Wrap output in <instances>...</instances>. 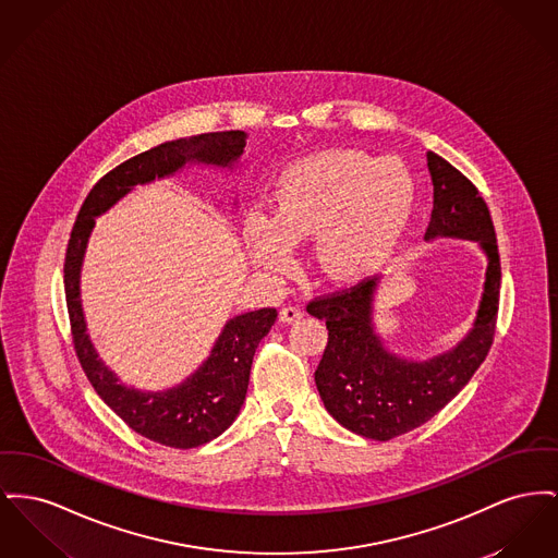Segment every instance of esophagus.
<instances>
[{
    "mask_svg": "<svg viewBox=\"0 0 558 558\" xmlns=\"http://www.w3.org/2000/svg\"><path fill=\"white\" fill-rule=\"evenodd\" d=\"M301 318H303V310L296 307V305H284V307L280 310V320H282L284 325H293V323L301 320Z\"/></svg>",
    "mask_w": 558,
    "mask_h": 558,
    "instance_id": "34e87169",
    "label": "esophagus"
}]
</instances>
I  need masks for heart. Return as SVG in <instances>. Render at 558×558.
Listing matches in <instances>:
<instances>
[{
	"label": "heart",
	"mask_w": 558,
	"mask_h": 558,
	"mask_svg": "<svg viewBox=\"0 0 558 558\" xmlns=\"http://www.w3.org/2000/svg\"><path fill=\"white\" fill-rule=\"evenodd\" d=\"M415 196V179L400 160L330 149L284 170L274 217L253 215L246 238L263 267L284 271L296 240L323 230V267L335 278H356L390 259L413 215Z\"/></svg>",
	"instance_id": "obj_1"
}]
</instances>
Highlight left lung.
I'll use <instances>...</instances> for the list:
<instances>
[{
	"label": "left lung",
	"mask_w": 558,
	"mask_h": 558,
	"mask_svg": "<svg viewBox=\"0 0 558 558\" xmlns=\"http://www.w3.org/2000/svg\"><path fill=\"white\" fill-rule=\"evenodd\" d=\"M434 208L426 238L476 240L487 253V282L472 332L456 350L426 362H407L384 350L371 327L377 278L314 296L307 312L327 320L328 341L314 377L328 413L354 434L390 440L426 424L472 379L495 337L501 263L492 213L476 185L445 158L427 151Z\"/></svg>",
	"instance_id": "8db88e82"
}]
</instances>
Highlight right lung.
<instances>
[{
	"label": "right lung",
	"mask_w": 558,
	"mask_h": 558,
	"mask_svg": "<svg viewBox=\"0 0 558 558\" xmlns=\"http://www.w3.org/2000/svg\"><path fill=\"white\" fill-rule=\"evenodd\" d=\"M242 131L206 132L190 141H168L116 166L100 177L84 199L65 253V299L71 341L95 392L136 434L172 449H194L210 442L233 424L246 398L251 364L257 345L278 318L276 307H263L231 318L210 359L196 373L168 392H136L124 388L99 361L82 316L80 265L95 217L126 196L134 185L149 183L179 170L187 160L228 166L242 154Z\"/></svg>",
	"instance_id": "right-lung-1"
}]
</instances>
